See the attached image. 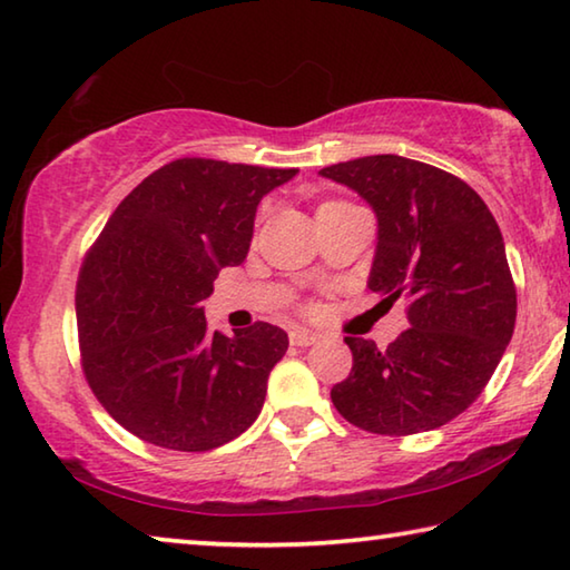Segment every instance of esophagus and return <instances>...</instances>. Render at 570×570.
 Instances as JSON below:
<instances>
[{"mask_svg":"<svg viewBox=\"0 0 570 570\" xmlns=\"http://www.w3.org/2000/svg\"><path fill=\"white\" fill-rule=\"evenodd\" d=\"M288 340H292L294 346H312L320 342V334L308 332V330H294L292 334H288Z\"/></svg>","mask_w":570,"mask_h":570,"instance_id":"esophagus-1","label":"esophagus"}]
</instances>
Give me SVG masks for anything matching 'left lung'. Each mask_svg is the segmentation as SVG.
Here are the masks:
<instances>
[{
	"label": "left lung",
	"instance_id": "1",
	"mask_svg": "<svg viewBox=\"0 0 570 570\" xmlns=\"http://www.w3.org/2000/svg\"><path fill=\"white\" fill-rule=\"evenodd\" d=\"M377 216L366 286L382 302L410 298L387 350L346 336L354 366L334 384L346 422L377 435L435 430L485 390L515 330V284L503 234L465 180L402 156H366L322 168Z\"/></svg>",
	"mask_w": 570,
	"mask_h": 570
}]
</instances>
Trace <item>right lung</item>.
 <instances>
[{"instance_id":"right-lung-1","label":"right lung","mask_w":570,"mask_h":570,"mask_svg":"<svg viewBox=\"0 0 570 570\" xmlns=\"http://www.w3.org/2000/svg\"><path fill=\"white\" fill-rule=\"evenodd\" d=\"M296 168L180 158L115 208L77 278L82 370L115 422L150 445L206 452L246 432L288 336L210 332L200 302L244 264L256 208Z\"/></svg>"}]
</instances>
